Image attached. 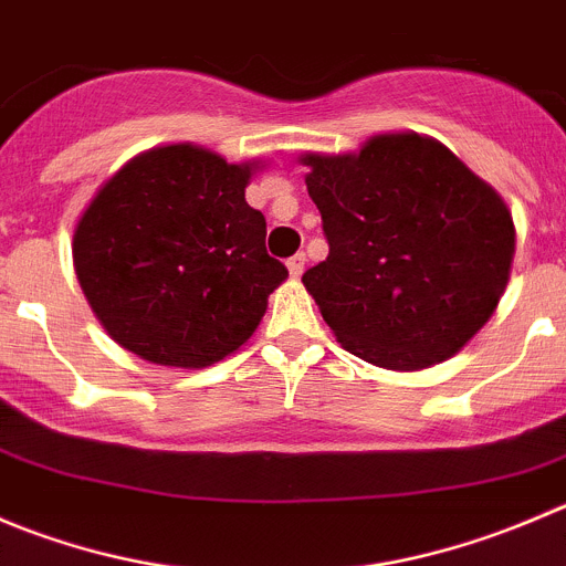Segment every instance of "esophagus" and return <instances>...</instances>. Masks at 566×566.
<instances>
[{"label": "esophagus", "mask_w": 566, "mask_h": 566, "mask_svg": "<svg viewBox=\"0 0 566 566\" xmlns=\"http://www.w3.org/2000/svg\"><path fill=\"white\" fill-rule=\"evenodd\" d=\"M304 265H306V254H304V251H298V254L290 256V260H287V271H290V276L298 279L301 273H304Z\"/></svg>", "instance_id": "1"}]
</instances>
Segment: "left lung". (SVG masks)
<instances>
[{
  "label": "left lung",
  "instance_id": "left-lung-1",
  "mask_svg": "<svg viewBox=\"0 0 566 566\" xmlns=\"http://www.w3.org/2000/svg\"><path fill=\"white\" fill-rule=\"evenodd\" d=\"M298 160L328 240V256L301 282L337 343L387 370L459 354L512 276L517 232L503 196L417 132Z\"/></svg>",
  "mask_w": 566,
  "mask_h": 566
}]
</instances>
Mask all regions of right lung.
Listing matches in <instances>:
<instances>
[{"mask_svg":"<svg viewBox=\"0 0 566 566\" xmlns=\"http://www.w3.org/2000/svg\"><path fill=\"white\" fill-rule=\"evenodd\" d=\"M260 160L193 144L140 151L74 227V271L104 332L140 359L207 367L249 343L287 268L245 201Z\"/></svg>","mask_w":566,"mask_h":566,"instance_id":"add662e5","label":"right lung"}]
</instances>
